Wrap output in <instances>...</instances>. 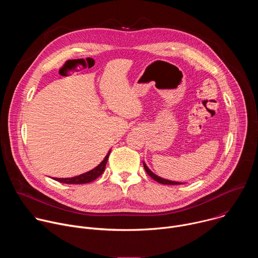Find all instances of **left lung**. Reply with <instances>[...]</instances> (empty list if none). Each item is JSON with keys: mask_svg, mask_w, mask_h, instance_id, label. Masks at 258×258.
I'll list each match as a JSON object with an SVG mask.
<instances>
[{"mask_svg": "<svg viewBox=\"0 0 258 258\" xmlns=\"http://www.w3.org/2000/svg\"><path fill=\"white\" fill-rule=\"evenodd\" d=\"M143 164H144V168H145L146 172L148 173L154 180H156V181H158V182H160V183H163V185H180V183H181V182H178V181L168 180V179H165V178H163V177H160V176L156 175L154 172H152V171L148 168V166L146 165L145 162H143Z\"/></svg>", "mask_w": 258, "mask_h": 258, "instance_id": "8db88e82", "label": "left lung"}]
</instances>
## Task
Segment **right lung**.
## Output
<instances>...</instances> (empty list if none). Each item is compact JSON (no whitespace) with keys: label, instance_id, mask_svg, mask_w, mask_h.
<instances>
[{"label":"right lung","instance_id":"1","mask_svg":"<svg viewBox=\"0 0 258 258\" xmlns=\"http://www.w3.org/2000/svg\"><path fill=\"white\" fill-rule=\"evenodd\" d=\"M110 152H111V150H109V152L107 153L105 158L102 160V162L98 166H96L95 168H93L92 170H90L88 172H85V173L77 175V176H72V177H65V178H63V177L62 178L61 177H55L54 178L53 177V178L55 180L63 182V183H88V182H91V181L95 180L98 176H100L104 172Z\"/></svg>","mask_w":258,"mask_h":258}]
</instances>
